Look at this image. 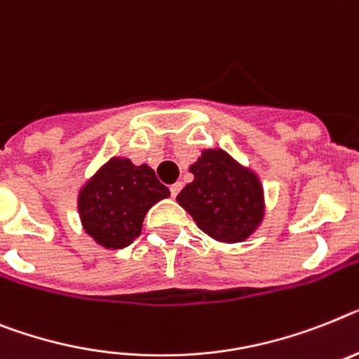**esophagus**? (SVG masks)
<instances>
[{
	"label": "esophagus",
	"mask_w": 359,
	"mask_h": 359,
	"mask_svg": "<svg viewBox=\"0 0 359 359\" xmlns=\"http://www.w3.org/2000/svg\"><path fill=\"white\" fill-rule=\"evenodd\" d=\"M182 189V182H175V184L170 186V191H171V197H177L179 191Z\"/></svg>",
	"instance_id": "esophagus-1"
}]
</instances>
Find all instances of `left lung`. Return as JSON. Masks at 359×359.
I'll return each instance as SVG.
<instances>
[{
    "label": "left lung",
    "mask_w": 359,
    "mask_h": 359,
    "mask_svg": "<svg viewBox=\"0 0 359 359\" xmlns=\"http://www.w3.org/2000/svg\"><path fill=\"white\" fill-rule=\"evenodd\" d=\"M177 201L208 236L224 243L245 241L263 219V189L257 177L243 170L221 149L201 155Z\"/></svg>",
    "instance_id": "8db88e82"
}]
</instances>
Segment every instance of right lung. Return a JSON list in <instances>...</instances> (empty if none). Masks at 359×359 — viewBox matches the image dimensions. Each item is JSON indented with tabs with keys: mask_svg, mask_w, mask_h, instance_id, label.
Returning a JSON list of instances; mask_svg holds the SVG:
<instances>
[{
	"mask_svg": "<svg viewBox=\"0 0 359 359\" xmlns=\"http://www.w3.org/2000/svg\"><path fill=\"white\" fill-rule=\"evenodd\" d=\"M170 189L149 165L111 158L86 184L78 197L83 228L105 248H126L140 236L147 210Z\"/></svg>",
	"mask_w": 359,
	"mask_h": 359,
	"instance_id": "add662e5",
	"label": "right lung"
}]
</instances>
